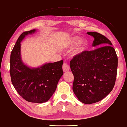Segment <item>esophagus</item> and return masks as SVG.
Instances as JSON below:
<instances>
[{"mask_svg": "<svg viewBox=\"0 0 127 127\" xmlns=\"http://www.w3.org/2000/svg\"><path fill=\"white\" fill-rule=\"evenodd\" d=\"M62 68H63V71L64 72H67L70 69V67L67 64H66V63H64L63 66H62Z\"/></svg>", "mask_w": 127, "mask_h": 127, "instance_id": "esophagus-1", "label": "esophagus"}]
</instances>
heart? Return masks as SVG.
Returning <instances> with one entry per match:
<instances>
[{"label":"heart","mask_w":127,"mask_h":127,"mask_svg":"<svg viewBox=\"0 0 127 127\" xmlns=\"http://www.w3.org/2000/svg\"><path fill=\"white\" fill-rule=\"evenodd\" d=\"M79 40V37L78 36H74L72 37L69 40L67 41V43L66 44V47H71L72 45H74L77 43ZM88 47V43L86 40L84 39H82L79 41L76 46L75 48V49L73 51V54L74 55H79L84 52L86 51V49Z\"/></svg>","instance_id":"b5f03b06"}]
</instances>
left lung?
Masks as SVG:
<instances>
[{"label":"left lung","instance_id":"obj_1","mask_svg":"<svg viewBox=\"0 0 127 127\" xmlns=\"http://www.w3.org/2000/svg\"><path fill=\"white\" fill-rule=\"evenodd\" d=\"M94 38L92 46L97 48L85 51L70 61L74 75L72 90L85 104L97 102L111 92L115 83L118 57L112 43L104 35L88 32Z\"/></svg>","mask_w":127,"mask_h":127}]
</instances>
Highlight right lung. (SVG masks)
<instances>
[{
    "label": "right lung",
    "instance_id": "1",
    "mask_svg": "<svg viewBox=\"0 0 127 127\" xmlns=\"http://www.w3.org/2000/svg\"><path fill=\"white\" fill-rule=\"evenodd\" d=\"M36 32H25L18 38L10 58V75L13 87L26 101L34 103L48 101L55 93L58 82L64 74L63 60L47 63L37 68H31L22 62L21 42L26 35Z\"/></svg>",
    "mask_w": 127,
    "mask_h": 127
}]
</instances>
